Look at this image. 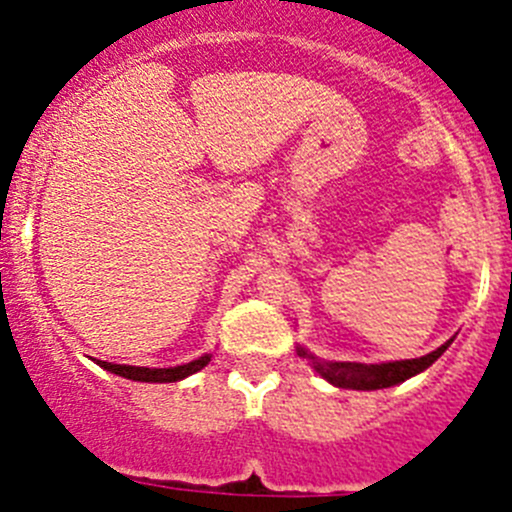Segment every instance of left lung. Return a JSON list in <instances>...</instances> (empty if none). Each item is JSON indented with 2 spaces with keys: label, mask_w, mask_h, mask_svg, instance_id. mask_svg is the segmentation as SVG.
Returning <instances> with one entry per match:
<instances>
[{
  "label": "left lung",
  "mask_w": 512,
  "mask_h": 512,
  "mask_svg": "<svg viewBox=\"0 0 512 512\" xmlns=\"http://www.w3.org/2000/svg\"><path fill=\"white\" fill-rule=\"evenodd\" d=\"M452 342V339H450ZM450 342H445L442 347H437L435 352L425 354L420 359H405V362H384V364H359V362H321L316 359L314 354L306 352L304 347H299V357L311 359L316 372L326 379V382H332L334 387H344V389H384L392 387V384L405 382V379L415 377V374L425 372L430 364H435L437 359L442 357Z\"/></svg>",
  "instance_id": "obj_1"
}]
</instances>
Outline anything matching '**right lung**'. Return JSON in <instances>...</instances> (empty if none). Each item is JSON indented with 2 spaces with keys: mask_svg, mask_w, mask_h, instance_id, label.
I'll return each instance as SVG.
<instances>
[{
  "mask_svg": "<svg viewBox=\"0 0 512 512\" xmlns=\"http://www.w3.org/2000/svg\"><path fill=\"white\" fill-rule=\"evenodd\" d=\"M208 362H211V354H203V357L193 359V362L188 364H180V367L150 369V367H130V364H110L97 359V364H100L102 369L118 374V377L133 379V382H178V379H186L191 377V374L201 372Z\"/></svg>",
  "mask_w": 512,
  "mask_h": 512,
  "instance_id": "right-lung-1",
  "label": "right lung"
}]
</instances>
